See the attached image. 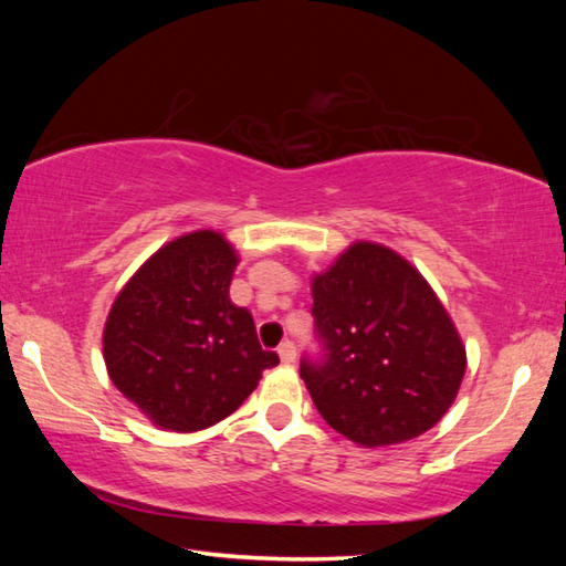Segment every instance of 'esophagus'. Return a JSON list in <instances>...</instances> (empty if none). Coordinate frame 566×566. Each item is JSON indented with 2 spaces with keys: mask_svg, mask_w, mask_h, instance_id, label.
Here are the masks:
<instances>
[{
  "mask_svg": "<svg viewBox=\"0 0 566 566\" xmlns=\"http://www.w3.org/2000/svg\"><path fill=\"white\" fill-rule=\"evenodd\" d=\"M276 353H280L284 365H292L294 359H296V345H294L292 340H284V343L280 345V350H276Z\"/></svg>",
  "mask_w": 566,
  "mask_h": 566,
  "instance_id": "obj_1",
  "label": "esophagus"
}]
</instances>
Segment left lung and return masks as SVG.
<instances>
[{
    "instance_id": "left-lung-1",
    "label": "left lung",
    "mask_w": 566,
    "mask_h": 566,
    "mask_svg": "<svg viewBox=\"0 0 566 566\" xmlns=\"http://www.w3.org/2000/svg\"><path fill=\"white\" fill-rule=\"evenodd\" d=\"M311 296L318 363L302 375L323 420L363 448L423 436L448 413L467 369L460 333L411 262L387 245L357 240Z\"/></svg>"
}]
</instances>
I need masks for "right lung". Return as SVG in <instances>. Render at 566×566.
Wrapping results in <instances>:
<instances>
[{"label":"right lung","instance_id":"right-lung-1","mask_svg":"<svg viewBox=\"0 0 566 566\" xmlns=\"http://www.w3.org/2000/svg\"><path fill=\"white\" fill-rule=\"evenodd\" d=\"M238 252L219 231L185 233L140 264L104 323L114 387L153 426L195 432L231 416L280 365L250 311L228 296Z\"/></svg>","mask_w":566,"mask_h":566}]
</instances>
